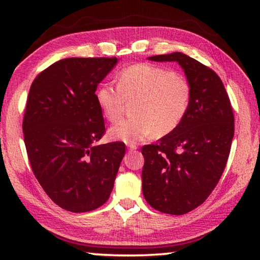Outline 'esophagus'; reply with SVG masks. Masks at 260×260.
I'll return each instance as SVG.
<instances>
[{"label": "esophagus", "instance_id": "obj_1", "mask_svg": "<svg viewBox=\"0 0 260 260\" xmlns=\"http://www.w3.org/2000/svg\"><path fill=\"white\" fill-rule=\"evenodd\" d=\"M127 148H128V151H134L138 149V146H136V144H128Z\"/></svg>", "mask_w": 260, "mask_h": 260}]
</instances>
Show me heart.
I'll return each instance as SVG.
<instances>
[{
    "mask_svg": "<svg viewBox=\"0 0 260 260\" xmlns=\"http://www.w3.org/2000/svg\"><path fill=\"white\" fill-rule=\"evenodd\" d=\"M96 99L104 117L111 121L121 116L127 103L136 102L135 118L118 121L109 129L110 139L133 144L177 128L188 111L190 86L182 76L166 69L135 64L119 74L118 86L103 83Z\"/></svg>",
    "mask_w": 260,
    "mask_h": 260,
    "instance_id": "heart-1",
    "label": "heart"
}]
</instances>
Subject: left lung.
I'll return each instance as SVG.
<instances>
[{
  "mask_svg": "<svg viewBox=\"0 0 260 260\" xmlns=\"http://www.w3.org/2000/svg\"><path fill=\"white\" fill-rule=\"evenodd\" d=\"M177 61L190 86L186 116L157 144L142 148V191L162 213L190 212L208 199L226 167L234 136V114L217 73L182 52L148 57Z\"/></svg>",
  "mask_w": 260,
  "mask_h": 260,
  "instance_id": "8db88e82",
  "label": "left lung"
}]
</instances>
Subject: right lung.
Returning <instances> with one entry per match:
<instances>
[{
  "mask_svg": "<svg viewBox=\"0 0 260 260\" xmlns=\"http://www.w3.org/2000/svg\"><path fill=\"white\" fill-rule=\"evenodd\" d=\"M118 60L60 59L30 86L23 120L30 166L52 202L71 212L108 201L125 156L122 142L96 144L105 126L95 91Z\"/></svg>",
  "mask_w": 260,
  "mask_h": 260,
  "instance_id": "add662e5",
  "label": "right lung"
}]
</instances>
